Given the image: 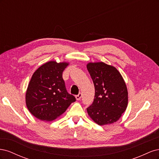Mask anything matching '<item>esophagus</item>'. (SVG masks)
I'll return each mask as SVG.
<instances>
[{"label":"esophagus","mask_w":159,"mask_h":159,"mask_svg":"<svg viewBox=\"0 0 159 159\" xmlns=\"http://www.w3.org/2000/svg\"><path fill=\"white\" fill-rule=\"evenodd\" d=\"M81 97H82V94H81V93H80L78 95H75V98L77 100H80V99L81 98Z\"/></svg>","instance_id":"esophagus-1"}]
</instances>
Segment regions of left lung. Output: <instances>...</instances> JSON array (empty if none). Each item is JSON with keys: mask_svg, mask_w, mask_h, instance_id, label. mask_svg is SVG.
<instances>
[{"mask_svg": "<svg viewBox=\"0 0 159 159\" xmlns=\"http://www.w3.org/2000/svg\"><path fill=\"white\" fill-rule=\"evenodd\" d=\"M87 69L95 88L93 102L87 111L99 125L117 121L126 110L128 92L121 74L114 66L104 62H89Z\"/></svg>", "mask_w": 159, "mask_h": 159, "instance_id": "left-lung-1", "label": "left lung"}]
</instances>
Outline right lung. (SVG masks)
Returning <instances> with one entry per match:
<instances>
[{"instance_id":"1","label":"right lung","mask_w":159,"mask_h":159,"mask_svg":"<svg viewBox=\"0 0 159 159\" xmlns=\"http://www.w3.org/2000/svg\"><path fill=\"white\" fill-rule=\"evenodd\" d=\"M68 62L50 61L33 74L26 93V104L34 116L50 121L63 114L75 98L68 93L62 73Z\"/></svg>"}]
</instances>
